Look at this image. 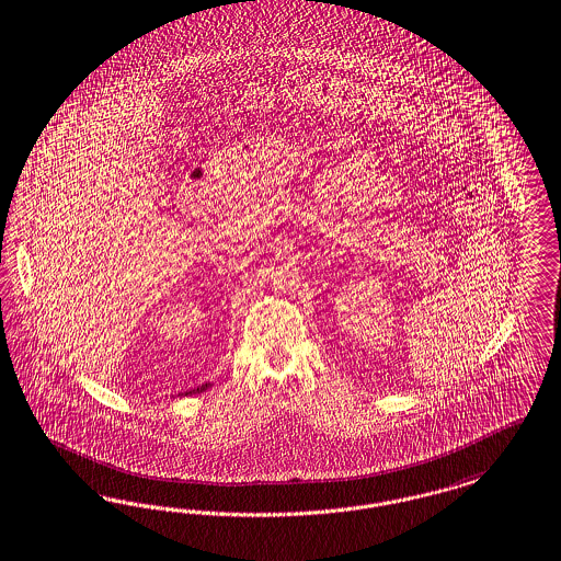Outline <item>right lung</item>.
I'll return each instance as SVG.
<instances>
[{"instance_id": "1", "label": "right lung", "mask_w": 561, "mask_h": 561, "mask_svg": "<svg viewBox=\"0 0 561 561\" xmlns=\"http://www.w3.org/2000/svg\"><path fill=\"white\" fill-rule=\"evenodd\" d=\"M208 388V383H202L198 388H192V390H187V392H183V397H187V394H196V392H202V390H206Z\"/></svg>"}]
</instances>
